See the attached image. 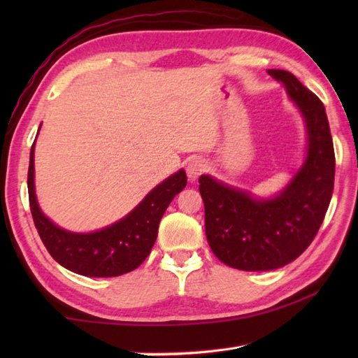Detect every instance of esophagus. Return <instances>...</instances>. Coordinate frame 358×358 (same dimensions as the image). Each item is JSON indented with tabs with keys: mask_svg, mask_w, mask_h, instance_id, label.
<instances>
[{
	"mask_svg": "<svg viewBox=\"0 0 358 358\" xmlns=\"http://www.w3.org/2000/svg\"><path fill=\"white\" fill-rule=\"evenodd\" d=\"M206 169H208L206 162H203V159H200V158H195V159H192V162H189V164L186 167V173H187L189 180L195 181L201 173L206 172Z\"/></svg>",
	"mask_w": 358,
	"mask_h": 358,
	"instance_id": "1",
	"label": "esophagus"
}]
</instances>
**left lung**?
<instances>
[{
  "label": "left lung",
  "mask_w": 358,
  "mask_h": 358,
  "mask_svg": "<svg viewBox=\"0 0 358 358\" xmlns=\"http://www.w3.org/2000/svg\"><path fill=\"white\" fill-rule=\"evenodd\" d=\"M283 83L308 127V155L291 183L272 200L201 175L208 243L220 262L241 271H272L294 262L320 229L334 191L336 155L324 106L291 72L269 69Z\"/></svg>",
  "instance_id": "obj_1"
}]
</instances>
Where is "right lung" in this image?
<instances>
[{
	"mask_svg": "<svg viewBox=\"0 0 358 358\" xmlns=\"http://www.w3.org/2000/svg\"><path fill=\"white\" fill-rule=\"evenodd\" d=\"M34 148L27 172L29 204L34 223L45 249L66 269L87 277H117L131 272L146 260L158 234V224L173 196L187 183L181 169L144 196L131 214L92 234L64 231L45 218L36 203L34 185Z\"/></svg>",
	"mask_w": 358,
	"mask_h": 358,
	"instance_id": "1",
	"label": "right lung"
}]
</instances>
